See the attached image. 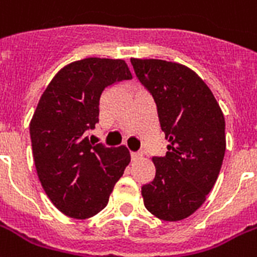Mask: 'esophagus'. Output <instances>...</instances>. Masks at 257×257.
<instances>
[{"mask_svg":"<svg viewBox=\"0 0 257 257\" xmlns=\"http://www.w3.org/2000/svg\"><path fill=\"white\" fill-rule=\"evenodd\" d=\"M131 157H132V161H137V160H140V158H143V154L132 152V153H131Z\"/></svg>","mask_w":257,"mask_h":257,"instance_id":"34e87169","label":"esophagus"}]
</instances>
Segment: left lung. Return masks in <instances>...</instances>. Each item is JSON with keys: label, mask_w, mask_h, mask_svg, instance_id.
<instances>
[{"label": "left lung", "mask_w": 257, "mask_h": 257, "mask_svg": "<svg viewBox=\"0 0 257 257\" xmlns=\"http://www.w3.org/2000/svg\"><path fill=\"white\" fill-rule=\"evenodd\" d=\"M152 93L168 139L165 157H153L156 177L141 187L148 211L166 222L187 218L215 185L226 152L224 116L207 84L183 64L131 59Z\"/></svg>", "instance_id": "8db88e82"}]
</instances>
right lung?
<instances>
[{
    "label": "right lung",
    "mask_w": 257,
    "mask_h": 257,
    "mask_svg": "<svg viewBox=\"0 0 257 257\" xmlns=\"http://www.w3.org/2000/svg\"><path fill=\"white\" fill-rule=\"evenodd\" d=\"M131 78L125 60L85 58L58 71L42 93L30 121L33 156L42 187L64 215L101 211L131 162L124 145H92L87 137L99 121L104 89Z\"/></svg>",
    "instance_id": "add662e5"
}]
</instances>
